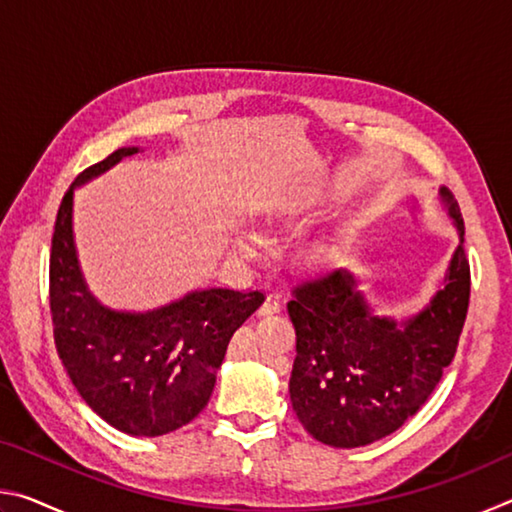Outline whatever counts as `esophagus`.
<instances>
[{
  "label": "esophagus",
  "mask_w": 512,
  "mask_h": 512,
  "mask_svg": "<svg viewBox=\"0 0 512 512\" xmlns=\"http://www.w3.org/2000/svg\"><path fill=\"white\" fill-rule=\"evenodd\" d=\"M280 309H282L280 298L273 296V293H268L266 300L262 302V307L257 309V314H259V316H273V314H277V311H280Z\"/></svg>",
  "instance_id": "1"
}]
</instances>
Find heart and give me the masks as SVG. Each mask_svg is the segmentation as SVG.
Returning <instances> with one entry per match:
<instances>
[{
	"label": "heart",
	"mask_w": 512,
	"mask_h": 512,
	"mask_svg": "<svg viewBox=\"0 0 512 512\" xmlns=\"http://www.w3.org/2000/svg\"><path fill=\"white\" fill-rule=\"evenodd\" d=\"M259 244H262V239H259L255 232H241V237L237 241V246L244 250V253H255V250L259 248Z\"/></svg>",
	"instance_id": "obj_1"
}]
</instances>
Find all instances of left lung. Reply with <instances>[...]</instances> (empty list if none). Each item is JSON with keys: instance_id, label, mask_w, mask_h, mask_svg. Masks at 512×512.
Returning a JSON list of instances; mask_svg holds the SVG:
<instances>
[{"instance_id": "1", "label": "left lung", "mask_w": 512, "mask_h": 512, "mask_svg": "<svg viewBox=\"0 0 512 512\" xmlns=\"http://www.w3.org/2000/svg\"><path fill=\"white\" fill-rule=\"evenodd\" d=\"M440 196L461 244L445 287L420 314L404 323L375 316L345 268L293 289L287 309L298 354L289 393L302 427L320 443L350 449L391 436L420 411L454 359L470 305V262L454 196L445 187Z\"/></svg>"}]
</instances>
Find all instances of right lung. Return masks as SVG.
<instances>
[{"instance_id": "1", "label": "right lung", "mask_w": 512, "mask_h": 512, "mask_svg": "<svg viewBox=\"0 0 512 512\" xmlns=\"http://www.w3.org/2000/svg\"><path fill=\"white\" fill-rule=\"evenodd\" d=\"M137 151L110 153L63 196L51 237L49 307L58 357L85 404L115 429L153 438L205 409L232 334L264 293L203 289L144 314L108 309L92 296L74 246V189Z\"/></svg>"}]
</instances>
